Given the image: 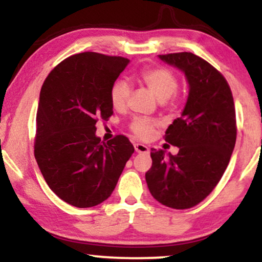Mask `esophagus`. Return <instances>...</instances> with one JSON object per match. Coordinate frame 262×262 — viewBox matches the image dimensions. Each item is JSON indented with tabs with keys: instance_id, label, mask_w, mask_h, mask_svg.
Listing matches in <instances>:
<instances>
[{
	"instance_id": "34e87169",
	"label": "esophagus",
	"mask_w": 262,
	"mask_h": 262,
	"mask_svg": "<svg viewBox=\"0 0 262 262\" xmlns=\"http://www.w3.org/2000/svg\"><path fill=\"white\" fill-rule=\"evenodd\" d=\"M134 149H135V151L139 152V154H146V152H149V148H148V146L144 145V144H140V143L135 144Z\"/></svg>"
}]
</instances>
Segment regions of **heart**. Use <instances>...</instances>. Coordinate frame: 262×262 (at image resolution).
Returning <instances> with one entry per match:
<instances>
[{"instance_id": "1", "label": "heart", "mask_w": 262, "mask_h": 262, "mask_svg": "<svg viewBox=\"0 0 262 262\" xmlns=\"http://www.w3.org/2000/svg\"><path fill=\"white\" fill-rule=\"evenodd\" d=\"M140 80L145 83L160 102L169 100L177 90L176 76L167 69L155 68L144 70L140 74ZM130 95V85L125 80H118L111 89V102L114 108H123L127 104ZM155 123L145 118H137L132 123V130L139 138H149L154 130Z\"/></svg>"}]
</instances>
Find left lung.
Wrapping results in <instances>:
<instances>
[{
	"label": "left lung",
	"instance_id": "8db88e82",
	"mask_svg": "<svg viewBox=\"0 0 262 262\" xmlns=\"http://www.w3.org/2000/svg\"><path fill=\"white\" fill-rule=\"evenodd\" d=\"M185 74L188 96L181 117L169 125L165 140L176 155L151 149L145 173L151 196L164 206L187 209L203 201L223 176L236 140L233 95L223 75L192 53L159 55Z\"/></svg>",
	"mask_w": 262,
	"mask_h": 262
}]
</instances>
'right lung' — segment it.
<instances>
[{
  "label": "right lung",
  "mask_w": 262,
  "mask_h": 262,
  "mask_svg": "<svg viewBox=\"0 0 262 262\" xmlns=\"http://www.w3.org/2000/svg\"><path fill=\"white\" fill-rule=\"evenodd\" d=\"M129 60L86 52L65 59L40 90L34 155L50 189L66 203L89 208L116 188L134 146L124 135L101 143L98 118L113 114L111 89Z\"/></svg>",
  "instance_id": "right-lung-1"
}]
</instances>
